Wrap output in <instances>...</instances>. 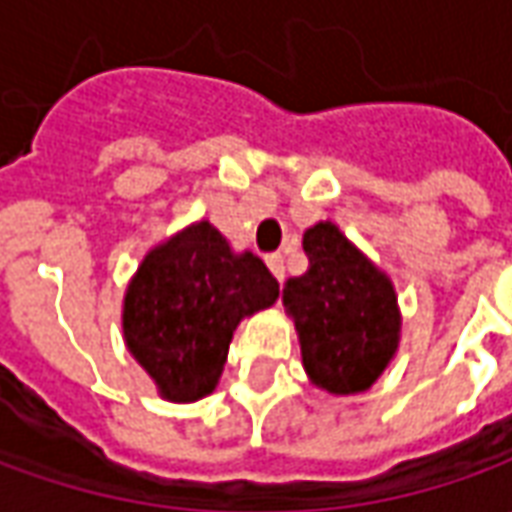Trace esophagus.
I'll return each instance as SVG.
<instances>
[{
  "mask_svg": "<svg viewBox=\"0 0 512 512\" xmlns=\"http://www.w3.org/2000/svg\"><path fill=\"white\" fill-rule=\"evenodd\" d=\"M267 267H270V273L278 278V284L284 281V256L281 253H270L267 256Z\"/></svg>",
  "mask_w": 512,
  "mask_h": 512,
  "instance_id": "esophagus-1",
  "label": "esophagus"
}]
</instances>
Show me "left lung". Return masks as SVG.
<instances>
[{
    "label": "left lung",
    "instance_id": "8db88e82",
    "mask_svg": "<svg viewBox=\"0 0 512 512\" xmlns=\"http://www.w3.org/2000/svg\"><path fill=\"white\" fill-rule=\"evenodd\" d=\"M303 253L309 270L284 287L303 368L329 393H362L396 354L401 320L393 284L331 222L303 234Z\"/></svg>",
    "mask_w": 512,
    "mask_h": 512
}]
</instances>
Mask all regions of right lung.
<instances>
[{
    "mask_svg": "<svg viewBox=\"0 0 512 512\" xmlns=\"http://www.w3.org/2000/svg\"><path fill=\"white\" fill-rule=\"evenodd\" d=\"M278 281L253 253L234 256L211 222L155 248L125 295V340L169 401L209 396L234 329L273 306Z\"/></svg>",
    "mask_w": 512,
    "mask_h": 512,
    "instance_id": "1",
    "label": "right lung"
}]
</instances>
